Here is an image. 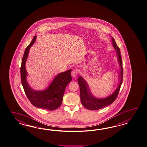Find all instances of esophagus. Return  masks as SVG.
<instances>
[{
  "instance_id": "esophagus-1",
  "label": "esophagus",
  "mask_w": 147,
  "mask_h": 147,
  "mask_svg": "<svg viewBox=\"0 0 147 147\" xmlns=\"http://www.w3.org/2000/svg\"><path fill=\"white\" fill-rule=\"evenodd\" d=\"M78 74V71L76 69H73L71 72V75L73 78H76Z\"/></svg>"
}]
</instances>
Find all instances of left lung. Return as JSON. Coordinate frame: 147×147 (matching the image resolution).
Segmentation results:
<instances>
[{
    "label": "left lung",
    "mask_w": 147,
    "mask_h": 147,
    "mask_svg": "<svg viewBox=\"0 0 147 147\" xmlns=\"http://www.w3.org/2000/svg\"><path fill=\"white\" fill-rule=\"evenodd\" d=\"M112 45L116 51L117 62L120 67V71L118 74L119 84L117 88L111 94L105 98H96L92 93L88 82L82 76H79L78 78V85L80 90V98L83 106L90 110H99L105 107L111 105L115 100L119 92L123 79V67L120 51L117 46L114 38L111 37Z\"/></svg>",
    "instance_id": "8db88e82"
}]
</instances>
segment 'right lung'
<instances>
[{
  "mask_svg": "<svg viewBox=\"0 0 147 147\" xmlns=\"http://www.w3.org/2000/svg\"><path fill=\"white\" fill-rule=\"evenodd\" d=\"M36 37L34 36L30 45L26 47L23 55L20 67L21 81L25 94L34 106L52 111L59 107L62 104L66 87L72 81V69H69L56 75L49 85L44 90L36 91L32 88L27 80L28 73L26 69V62L30 49L35 42Z\"/></svg>",
  "mask_w": 147,
  "mask_h": 147,
  "instance_id": "obj_1",
  "label": "right lung"
}]
</instances>
